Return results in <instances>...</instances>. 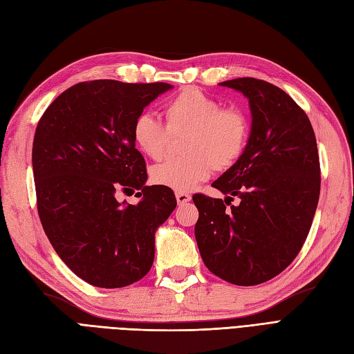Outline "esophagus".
Listing matches in <instances>:
<instances>
[{
  "label": "esophagus",
  "mask_w": 354,
  "mask_h": 354,
  "mask_svg": "<svg viewBox=\"0 0 354 354\" xmlns=\"http://www.w3.org/2000/svg\"><path fill=\"white\" fill-rule=\"evenodd\" d=\"M176 199L178 205H185V203H187L192 199V196L189 194H176Z\"/></svg>",
  "instance_id": "obj_1"
}]
</instances>
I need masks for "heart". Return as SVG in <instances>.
Instances as JSON below:
<instances>
[{"mask_svg": "<svg viewBox=\"0 0 354 354\" xmlns=\"http://www.w3.org/2000/svg\"><path fill=\"white\" fill-rule=\"evenodd\" d=\"M165 125L149 113L138 115L133 124V140L151 159H162L171 136L186 134L181 151L187 156L171 159L151 169L156 186L185 194L205 181L212 167L233 165L248 143L250 121L236 108L223 104L198 88H186L164 106Z\"/></svg>", "mask_w": 354, "mask_h": 354, "instance_id": "1", "label": "heart"}]
</instances>
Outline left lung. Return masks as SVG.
Segmentation results:
<instances>
[{"instance_id":"1","label":"left lung","mask_w":354,"mask_h":354,"mask_svg":"<svg viewBox=\"0 0 354 354\" xmlns=\"http://www.w3.org/2000/svg\"><path fill=\"white\" fill-rule=\"evenodd\" d=\"M220 85L248 99L251 131L239 159L212 183L226 199L194 196L195 238L209 272L251 286L283 272L307 238L320 194L317 145L306 112L279 87L255 78ZM233 196L241 202L229 209Z\"/></svg>"}]
</instances>
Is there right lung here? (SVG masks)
<instances>
[{
  "label": "right lung",
  "mask_w": 354,
  "mask_h": 354,
  "mask_svg": "<svg viewBox=\"0 0 354 354\" xmlns=\"http://www.w3.org/2000/svg\"><path fill=\"white\" fill-rule=\"evenodd\" d=\"M171 84L80 82L53 102L32 146L38 214L53 248L82 281L122 288L140 281L155 259V233L177 201L173 190L146 186L133 124ZM142 197L136 206L118 191Z\"/></svg>",
  "instance_id": "1"
}]
</instances>
